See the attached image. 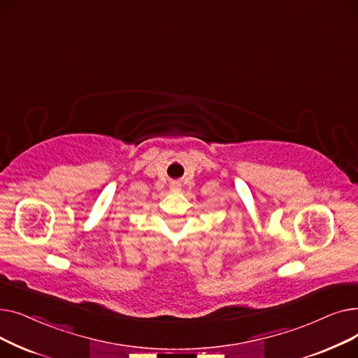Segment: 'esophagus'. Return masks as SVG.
Segmentation results:
<instances>
[{
    "label": "esophagus",
    "mask_w": 358,
    "mask_h": 358,
    "mask_svg": "<svg viewBox=\"0 0 358 358\" xmlns=\"http://www.w3.org/2000/svg\"><path fill=\"white\" fill-rule=\"evenodd\" d=\"M169 187H171V190H180V184L178 182H171V185H169Z\"/></svg>",
    "instance_id": "obj_1"
}]
</instances>
